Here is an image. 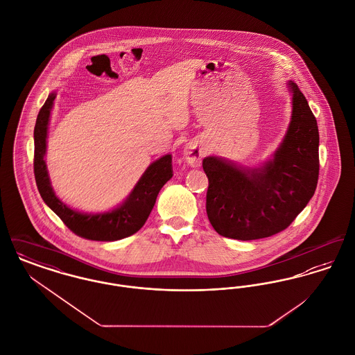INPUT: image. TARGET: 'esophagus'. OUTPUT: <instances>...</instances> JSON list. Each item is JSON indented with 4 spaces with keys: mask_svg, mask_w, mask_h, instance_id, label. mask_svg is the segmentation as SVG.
Instances as JSON below:
<instances>
[{
    "mask_svg": "<svg viewBox=\"0 0 355 355\" xmlns=\"http://www.w3.org/2000/svg\"><path fill=\"white\" fill-rule=\"evenodd\" d=\"M205 157V150L197 141L187 142L184 148V158L186 162L193 168H200Z\"/></svg>",
    "mask_w": 355,
    "mask_h": 355,
    "instance_id": "1",
    "label": "esophagus"
}]
</instances>
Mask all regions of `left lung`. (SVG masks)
Listing matches in <instances>:
<instances>
[{
  "label": "left lung",
  "instance_id": "obj_1",
  "mask_svg": "<svg viewBox=\"0 0 355 355\" xmlns=\"http://www.w3.org/2000/svg\"><path fill=\"white\" fill-rule=\"evenodd\" d=\"M286 135L270 159L249 168L210 155L202 166L206 213L222 236L252 241L274 236L295 220L314 196L320 173L317 119L295 83Z\"/></svg>",
  "mask_w": 355,
  "mask_h": 355
}]
</instances>
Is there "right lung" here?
<instances>
[{
    "mask_svg": "<svg viewBox=\"0 0 355 355\" xmlns=\"http://www.w3.org/2000/svg\"><path fill=\"white\" fill-rule=\"evenodd\" d=\"M54 98L55 92L48 96L34 126V177L44 202L74 234L86 239L109 242L133 236L145 225L162 186L173 177L171 154L152 162L126 200L117 207L103 213H83L71 209L55 196L45 162L46 138Z\"/></svg>",
    "mask_w": 355,
    "mask_h": 355,
    "instance_id": "add662e5",
    "label": "right lung"
}]
</instances>
